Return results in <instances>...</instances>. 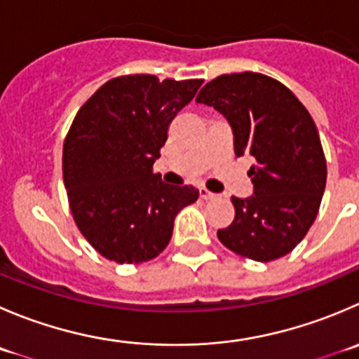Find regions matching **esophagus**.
Segmentation results:
<instances>
[{"label":"esophagus","mask_w":359,"mask_h":359,"mask_svg":"<svg viewBox=\"0 0 359 359\" xmlns=\"http://www.w3.org/2000/svg\"><path fill=\"white\" fill-rule=\"evenodd\" d=\"M215 196H217V194L210 193V191L205 189V187H201V189H200V198H201V200H214Z\"/></svg>","instance_id":"esophagus-1"}]
</instances>
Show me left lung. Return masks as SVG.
Here are the masks:
<instances>
[{
  "label": "left lung",
  "mask_w": 359,
  "mask_h": 359,
  "mask_svg": "<svg viewBox=\"0 0 359 359\" xmlns=\"http://www.w3.org/2000/svg\"><path fill=\"white\" fill-rule=\"evenodd\" d=\"M233 130L235 154L256 163L249 177L254 194L231 196L235 219L217 236L249 259L286 256L307 235L326 186V159L318 128L284 83L261 73L221 75L198 93Z\"/></svg>",
  "instance_id": "left-lung-1"
}]
</instances>
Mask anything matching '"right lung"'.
I'll list each match as a JSON object with an SVG mask.
<instances>
[{
    "mask_svg": "<svg viewBox=\"0 0 359 359\" xmlns=\"http://www.w3.org/2000/svg\"><path fill=\"white\" fill-rule=\"evenodd\" d=\"M201 83L117 76L76 112L62 145V180L75 224L107 259L156 257L172 238L175 215L198 200V189L168 186L152 165L170 123Z\"/></svg>",
    "mask_w": 359,
    "mask_h": 359,
    "instance_id": "right-lung-1",
    "label": "right lung"
}]
</instances>
